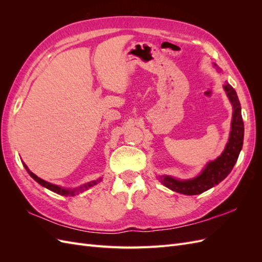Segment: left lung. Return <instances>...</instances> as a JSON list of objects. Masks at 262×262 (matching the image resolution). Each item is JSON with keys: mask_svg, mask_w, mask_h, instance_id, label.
<instances>
[{"mask_svg": "<svg viewBox=\"0 0 262 262\" xmlns=\"http://www.w3.org/2000/svg\"><path fill=\"white\" fill-rule=\"evenodd\" d=\"M224 90L234 109L232 131L229 134L228 143L224 152L215 161L210 162L205 166L200 175L194 179L177 180L169 176H160L158 180L172 191L187 195L200 194L225 179L237 162L244 141V122L241 112V102L235 90L228 83L224 86Z\"/></svg>", "mask_w": 262, "mask_h": 262, "instance_id": "8db88e82", "label": "left lung"}]
</instances>
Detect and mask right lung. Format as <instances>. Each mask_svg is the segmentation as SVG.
<instances>
[{
	"mask_svg": "<svg viewBox=\"0 0 262 262\" xmlns=\"http://www.w3.org/2000/svg\"><path fill=\"white\" fill-rule=\"evenodd\" d=\"M25 166V168L27 169V171H28V173L29 175L33 177L38 184H40L41 186H43V187H46L47 189H49V190H51V191H53V192H55V193H58V194H62V195H75V194H77V193H80V192H83L84 190H87L89 188H91V187H93L94 185H96L98 181H100L101 179H98V180H96V181H91V182H87V184H85L84 186H82V187H80L78 189H73V190H67V189H63V188H61V187H59V186H55V185H52V184H50V182H47V181H45V180H42L41 178H39V177H37L35 173H33L31 172L28 168H27V166L26 165H24Z\"/></svg>",
	"mask_w": 262,
	"mask_h": 262,
	"instance_id": "obj_1",
	"label": "right lung"
}]
</instances>
